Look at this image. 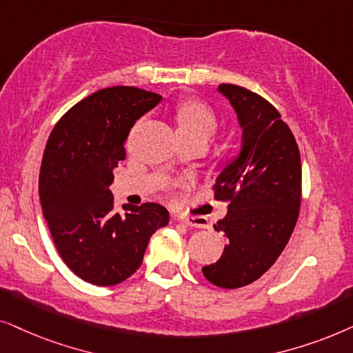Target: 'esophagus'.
<instances>
[{
	"label": "esophagus",
	"instance_id": "34e87169",
	"mask_svg": "<svg viewBox=\"0 0 353 353\" xmlns=\"http://www.w3.org/2000/svg\"><path fill=\"white\" fill-rule=\"evenodd\" d=\"M177 219L181 223H184L185 225H190V228H199V229H205L208 228V223L203 218H199V216H187V214H179Z\"/></svg>",
	"mask_w": 353,
	"mask_h": 353
}]
</instances>
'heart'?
<instances>
[{"label": "heart", "mask_w": 353, "mask_h": 353, "mask_svg": "<svg viewBox=\"0 0 353 353\" xmlns=\"http://www.w3.org/2000/svg\"><path fill=\"white\" fill-rule=\"evenodd\" d=\"M177 129L182 139H206L218 129V117L200 101H189L177 110Z\"/></svg>", "instance_id": "heart-1"}]
</instances>
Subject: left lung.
<instances>
[{
    "label": "left lung",
    "instance_id": "8db88e82",
    "mask_svg": "<svg viewBox=\"0 0 353 353\" xmlns=\"http://www.w3.org/2000/svg\"><path fill=\"white\" fill-rule=\"evenodd\" d=\"M242 129L241 150L216 177L214 196L228 214L214 229L228 245L203 276L223 289L261 278L288 245L299 218L302 166L292 130L271 103L247 88L221 83Z\"/></svg>",
    "mask_w": 353,
    "mask_h": 353
}]
</instances>
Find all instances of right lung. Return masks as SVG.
Wrapping results in <instances>:
<instances>
[{"mask_svg": "<svg viewBox=\"0 0 353 353\" xmlns=\"http://www.w3.org/2000/svg\"><path fill=\"white\" fill-rule=\"evenodd\" d=\"M159 101L142 88H103L70 108L46 143L41 211L63 261L90 284L106 288L132 276L150 237L169 223L158 203L122 205L116 213L110 190L130 129Z\"/></svg>", "mask_w": 353, "mask_h": 353, "instance_id": "add662e5", "label": "right lung"}]
</instances>
